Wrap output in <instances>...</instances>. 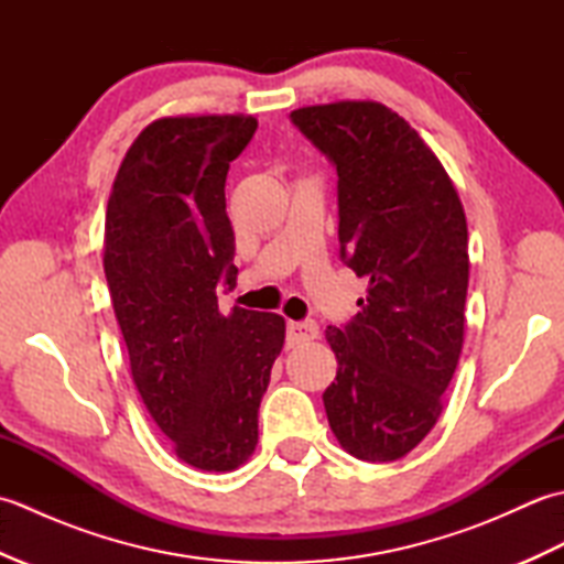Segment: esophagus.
<instances>
[{
	"label": "esophagus",
	"mask_w": 564,
	"mask_h": 564,
	"mask_svg": "<svg viewBox=\"0 0 564 564\" xmlns=\"http://www.w3.org/2000/svg\"><path fill=\"white\" fill-rule=\"evenodd\" d=\"M319 337V327L313 319L307 322H289V341L291 344H305Z\"/></svg>",
	"instance_id": "1"
}]
</instances>
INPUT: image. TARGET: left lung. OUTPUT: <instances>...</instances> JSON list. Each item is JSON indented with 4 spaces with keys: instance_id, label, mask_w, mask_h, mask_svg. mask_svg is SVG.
I'll list each match as a JSON object with an SVG mask.
<instances>
[{
    "instance_id": "8db88e82",
    "label": "left lung",
    "mask_w": 564,
    "mask_h": 564,
    "mask_svg": "<svg viewBox=\"0 0 564 564\" xmlns=\"http://www.w3.org/2000/svg\"><path fill=\"white\" fill-rule=\"evenodd\" d=\"M291 118L337 166L341 259L368 281L356 317L325 332L339 366L322 394L329 426L354 458L398 460L438 422L460 358L463 203L434 150L388 106L334 101Z\"/></svg>"
}]
</instances>
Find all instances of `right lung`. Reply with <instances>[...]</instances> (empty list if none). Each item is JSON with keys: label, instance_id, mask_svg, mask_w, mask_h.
Returning a JSON list of instances; mask_svg holds the SVG:
<instances>
[{"label": "right lung", "instance_id": "1", "mask_svg": "<svg viewBox=\"0 0 564 564\" xmlns=\"http://www.w3.org/2000/svg\"><path fill=\"white\" fill-rule=\"evenodd\" d=\"M257 130L245 113L164 116L128 148L106 206L104 271L130 376L178 460L230 473L259 441V404L285 341L275 313L232 307L230 162Z\"/></svg>", "mask_w": 564, "mask_h": 564}]
</instances>
